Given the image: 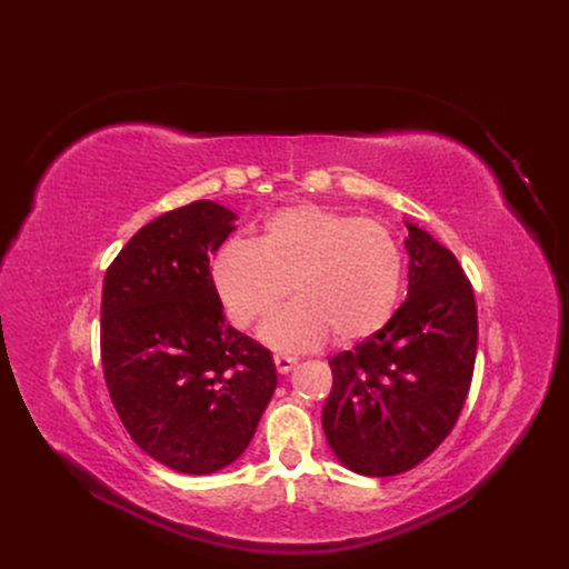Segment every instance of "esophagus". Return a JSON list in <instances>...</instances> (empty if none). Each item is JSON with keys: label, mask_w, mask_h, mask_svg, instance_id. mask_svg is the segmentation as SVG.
<instances>
[{"label": "esophagus", "mask_w": 569, "mask_h": 569, "mask_svg": "<svg viewBox=\"0 0 569 569\" xmlns=\"http://www.w3.org/2000/svg\"><path fill=\"white\" fill-rule=\"evenodd\" d=\"M274 365H277V371H279V373H288V371H292V369H295V365H297V357L279 352V355H274Z\"/></svg>", "instance_id": "esophagus-1"}]
</instances>
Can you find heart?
I'll return each instance as SVG.
<instances>
[{
    "instance_id": "b5f03b06",
    "label": "heart",
    "mask_w": 569,
    "mask_h": 569,
    "mask_svg": "<svg viewBox=\"0 0 569 569\" xmlns=\"http://www.w3.org/2000/svg\"><path fill=\"white\" fill-rule=\"evenodd\" d=\"M212 279L226 316L249 327L292 290L297 300L269 316L260 337L281 350L320 346L330 332L346 346L373 337L395 316L403 256L382 223L320 204L286 207L258 242L230 239Z\"/></svg>"
}]
</instances>
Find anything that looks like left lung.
I'll return each instance as SVG.
<instances>
[{"label":"left lung","instance_id":"obj_1","mask_svg":"<svg viewBox=\"0 0 569 569\" xmlns=\"http://www.w3.org/2000/svg\"><path fill=\"white\" fill-rule=\"evenodd\" d=\"M408 297L380 332L337 352L322 429L355 472L390 477L422 463L466 403L477 302L457 256L408 223Z\"/></svg>","mask_w":569,"mask_h":569}]
</instances>
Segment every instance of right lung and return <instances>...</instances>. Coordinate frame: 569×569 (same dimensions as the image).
Listing matches in <instances>:
<instances>
[{"instance_id": "1", "label": "right lung", "mask_w": 569, "mask_h": 569, "mask_svg": "<svg viewBox=\"0 0 569 569\" xmlns=\"http://www.w3.org/2000/svg\"><path fill=\"white\" fill-rule=\"evenodd\" d=\"M234 219L212 200L170 209L129 239L103 279L110 401L138 447L189 475L242 455L277 390L272 352L226 322L209 269Z\"/></svg>"}]
</instances>
